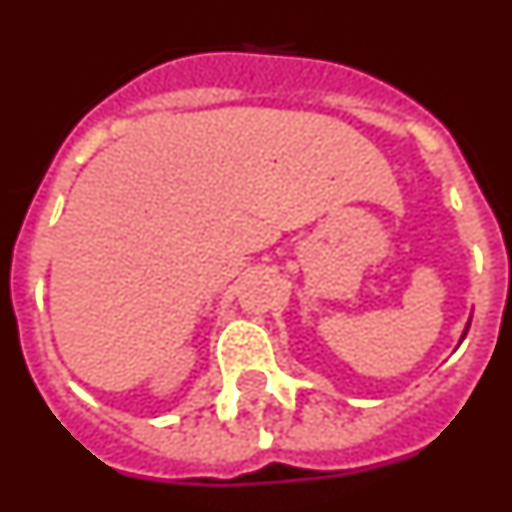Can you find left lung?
Here are the masks:
<instances>
[{"label":"left lung","instance_id":"obj_1","mask_svg":"<svg viewBox=\"0 0 512 512\" xmlns=\"http://www.w3.org/2000/svg\"><path fill=\"white\" fill-rule=\"evenodd\" d=\"M467 330H469V325H467V328H464V336H467ZM464 336H461V341H464Z\"/></svg>","mask_w":512,"mask_h":512}]
</instances>
